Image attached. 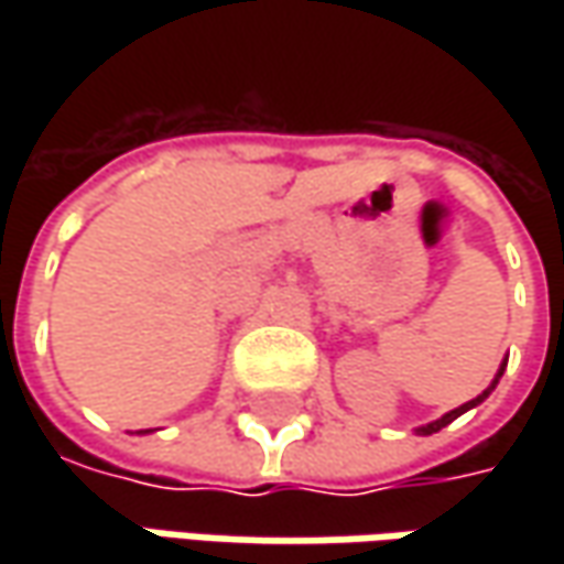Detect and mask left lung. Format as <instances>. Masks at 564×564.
<instances>
[{
    "instance_id": "1",
    "label": "left lung",
    "mask_w": 564,
    "mask_h": 564,
    "mask_svg": "<svg viewBox=\"0 0 564 564\" xmlns=\"http://www.w3.org/2000/svg\"><path fill=\"white\" fill-rule=\"evenodd\" d=\"M502 370H506V364H502V367H499V377H502ZM499 377L492 379V386H489L487 392H484V395H477V399L474 401H467V404H462V408H455V411H448V414H445V417H440V421H433V423H426V426H421V433L423 436H430V433H440V430H443V426H448V423L455 421V417H458V414H465L467 408H474V404H480V401L487 399L489 392H492V389H496V382H499Z\"/></svg>"
}]
</instances>
